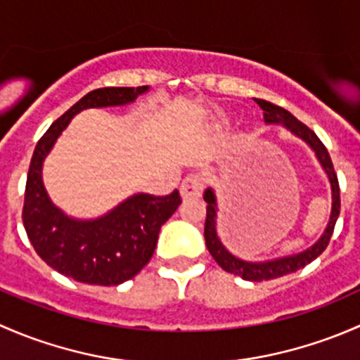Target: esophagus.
I'll use <instances>...</instances> for the list:
<instances>
[{
	"mask_svg": "<svg viewBox=\"0 0 360 360\" xmlns=\"http://www.w3.org/2000/svg\"><path fill=\"white\" fill-rule=\"evenodd\" d=\"M203 191V179L198 174H190L183 179L181 183V195L183 198H191V197H200Z\"/></svg>",
	"mask_w": 360,
	"mask_h": 360,
	"instance_id": "1",
	"label": "esophagus"
}]
</instances>
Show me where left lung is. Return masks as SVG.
I'll list each match as a JSON object with an SVG mask.
<instances>
[{
  "instance_id": "1",
  "label": "left lung",
  "mask_w": 360,
  "mask_h": 360,
  "mask_svg": "<svg viewBox=\"0 0 360 360\" xmlns=\"http://www.w3.org/2000/svg\"><path fill=\"white\" fill-rule=\"evenodd\" d=\"M256 103L259 104V108L263 110L264 122L268 123H282V125L288 127L292 134H296L297 137H301L303 141H307L310 144L311 150L317 155L319 162L322 163L324 170L328 172L329 183H331V191H333V209H331V219H329L328 228H326L324 235L321 237V240L315 245H311L310 249H307L304 252L294 254V256L281 257V259L274 261H264V263H248V261H242L238 257H235L233 254L228 252L224 249V245L221 244V240L217 238L216 233V197H214L212 190H207L203 195V200L207 202V217H205V244L209 249L210 256L216 259V263L223 268L228 274H233L242 277L244 281H252V282H261V281H270V278L282 277V275L292 274V271L300 270V268L307 266L308 263L315 259V257L321 256L324 252L326 248L329 245V240L333 237V231H335V224L338 216H340V184H338V176L335 172V167H333L331 157L328 153V148L324 146L321 139L317 137V134L310 129V127L304 125L303 122L292 116L291 112L284 108L277 106V104L270 103V101L264 99H256Z\"/></svg>"
}]
</instances>
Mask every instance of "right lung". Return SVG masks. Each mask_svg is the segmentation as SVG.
Masks as SVG:
<instances>
[{"instance_id": "obj_1", "label": "right lung", "mask_w": 360, "mask_h": 360, "mask_svg": "<svg viewBox=\"0 0 360 360\" xmlns=\"http://www.w3.org/2000/svg\"><path fill=\"white\" fill-rule=\"evenodd\" d=\"M146 90L148 86L92 90L50 125L32 153L22 207L25 233L49 266L78 282L118 285L136 277L153 256L160 228L176 212L181 195L177 190L165 197L139 193L99 219H69L46 197L41 163L76 112L132 103Z\"/></svg>"}]
</instances>
